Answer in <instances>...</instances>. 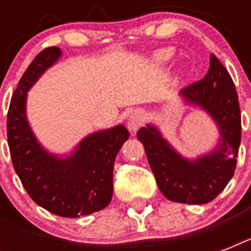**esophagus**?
Segmentation results:
<instances>
[{"label": "esophagus", "instance_id": "34e87169", "mask_svg": "<svg viewBox=\"0 0 251 251\" xmlns=\"http://www.w3.org/2000/svg\"><path fill=\"white\" fill-rule=\"evenodd\" d=\"M143 122H145V114H143V112L139 109L134 110L133 113L130 114L129 121H127V127H129L130 131L135 133L143 125Z\"/></svg>", "mask_w": 251, "mask_h": 251}]
</instances>
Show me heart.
<instances>
[{
    "label": "heart",
    "instance_id": "obj_1",
    "mask_svg": "<svg viewBox=\"0 0 251 251\" xmlns=\"http://www.w3.org/2000/svg\"><path fill=\"white\" fill-rule=\"evenodd\" d=\"M172 56H173V50H172V49H160V50H157V52L155 53L153 60L156 61V62L163 64V62H167V61L171 60Z\"/></svg>",
    "mask_w": 251,
    "mask_h": 251
}]
</instances>
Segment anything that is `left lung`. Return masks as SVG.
<instances>
[{
  "mask_svg": "<svg viewBox=\"0 0 251 251\" xmlns=\"http://www.w3.org/2000/svg\"><path fill=\"white\" fill-rule=\"evenodd\" d=\"M189 105L204 110L219 129L218 145L197 159L177 152L155 125L138 130L157 186L165 198L186 204H204L218 197L233 177L241 142V113L229 73L211 54L210 69L202 80L179 92Z\"/></svg>",
  "mask_w": 251,
  "mask_h": 251,
  "instance_id": "left-lung-1",
  "label": "left lung"
}]
</instances>
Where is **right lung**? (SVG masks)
<instances>
[{
    "label": "right lung",
    "mask_w": 251,
    "mask_h": 251,
    "mask_svg": "<svg viewBox=\"0 0 251 251\" xmlns=\"http://www.w3.org/2000/svg\"><path fill=\"white\" fill-rule=\"evenodd\" d=\"M61 56L57 47L41 50L21 78L7 113V143L14 169L33 202L62 218H78L109 204L114 159L129 131L122 124L95 131L70 155H56L41 146L27 120V92Z\"/></svg>",
    "instance_id": "add662e5"
}]
</instances>
